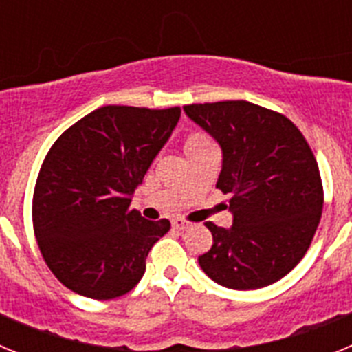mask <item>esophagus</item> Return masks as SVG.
Wrapping results in <instances>:
<instances>
[{
  "label": "esophagus",
  "mask_w": 352,
  "mask_h": 352,
  "mask_svg": "<svg viewBox=\"0 0 352 352\" xmlns=\"http://www.w3.org/2000/svg\"><path fill=\"white\" fill-rule=\"evenodd\" d=\"M188 226H190V223L185 222V220H182V219L173 220V229H176V231H186V229H188Z\"/></svg>",
  "instance_id": "esophagus-1"
}]
</instances>
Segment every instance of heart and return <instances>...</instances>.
Listing matches in <instances>:
<instances>
[{
	"instance_id": "heart-1",
	"label": "heart",
	"mask_w": 352,
	"mask_h": 352,
	"mask_svg": "<svg viewBox=\"0 0 352 352\" xmlns=\"http://www.w3.org/2000/svg\"><path fill=\"white\" fill-rule=\"evenodd\" d=\"M213 141L208 138L206 133L197 132L188 135L185 141V153H194V151H201V149L206 148H213Z\"/></svg>"
}]
</instances>
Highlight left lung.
Instances as JSON below:
<instances>
[{
	"label": "left lung",
	"mask_w": 352,
	"mask_h": 352,
	"mask_svg": "<svg viewBox=\"0 0 352 352\" xmlns=\"http://www.w3.org/2000/svg\"><path fill=\"white\" fill-rule=\"evenodd\" d=\"M183 111L222 148L217 188L231 194L232 227L206 222L213 245L199 266L238 291L280 280L303 259L321 220V174L309 142L291 120L247 100Z\"/></svg>",
	"instance_id": "1"
}]
</instances>
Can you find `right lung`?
Returning <instances> with one entry per match:
<instances>
[{"label": "right lung", "instance_id": "right-lung-1", "mask_svg": "<svg viewBox=\"0 0 352 352\" xmlns=\"http://www.w3.org/2000/svg\"><path fill=\"white\" fill-rule=\"evenodd\" d=\"M179 116V107L105 105L49 149L33 194V227L43 261L65 287L113 300L141 280L170 222L146 220L129 206Z\"/></svg>", "mask_w": 352, "mask_h": 352}]
</instances>
